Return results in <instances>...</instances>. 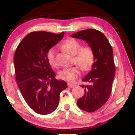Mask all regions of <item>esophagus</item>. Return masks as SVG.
I'll return each mask as SVG.
<instances>
[{
    "mask_svg": "<svg viewBox=\"0 0 135 135\" xmlns=\"http://www.w3.org/2000/svg\"><path fill=\"white\" fill-rule=\"evenodd\" d=\"M68 86L70 87V88H74V85L72 84H70V83H68Z\"/></svg>",
    "mask_w": 135,
    "mask_h": 135,
    "instance_id": "1",
    "label": "esophagus"
}]
</instances>
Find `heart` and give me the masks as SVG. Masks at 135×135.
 <instances>
[{
  "label": "heart",
  "mask_w": 135,
  "mask_h": 135,
  "mask_svg": "<svg viewBox=\"0 0 135 135\" xmlns=\"http://www.w3.org/2000/svg\"><path fill=\"white\" fill-rule=\"evenodd\" d=\"M61 49L70 55H74V62L83 71H88L91 69L95 61L94 49L89 45L81 47L80 41L74 38H68L61 45ZM55 52L54 48L49 49L47 53V59L51 66L55 65ZM80 71L77 67L65 68L59 73L60 79L73 82L80 75Z\"/></svg>",
  "instance_id": "1"
}]
</instances>
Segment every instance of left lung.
Returning <instances> with one entry per match:
<instances>
[{
    "label": "left lung",
    "mask_w": 135,
    "mask_h": 135,
    "mask_svg": "<svg viewBox=\"0 0 135 135\" xmlns=\"http://www.w3.org/2000/svg\"><path fill=\"white\" fill-rule=\"evenodd\" d=\"M72 37L86 41L95 52L92 70L82 80L87 83L81 86L84 95L76 103L83 110L93 112L104 105L111 94L115 74L113 50L103 33L94 29L80 31Z\"/></svg>",
    "instance_id": "obj_1"
}]
</instances>
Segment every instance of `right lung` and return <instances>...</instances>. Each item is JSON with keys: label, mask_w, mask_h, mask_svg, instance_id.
I'll use <instances>...</instances> for the list:
<instances>
[{"label": "right lung", "mask_w": 135, "mask_h": 135, "mask_svg": "<svg viewBox=\"0 0 135 135\" xmlns=\"http://www.w3.org/2000/svg\"><path fill=\"white\" fill-rule=\"evenodd\" d=\"M63 36V32H32L23 39L14 54L18 88L29 106L41 115L51 113L57 109L60 94L68 87L65 81L55 79L47 59V52Z\"/></svg>", "instance_id": "obj_1"}]
</instances>
